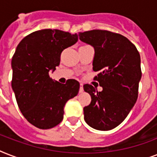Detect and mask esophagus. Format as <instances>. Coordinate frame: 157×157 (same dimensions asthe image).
Returning <instances> with one entry per match:
<instances>
[{
    "label": "esophagus",
    "instance_id": "esophagus-1",
    "mask_svg": "<svg viewBox=\"0 0 157 157\" xmlns=\"http://www.w3.org/2000/svg\"><path fill=\"white\" fill-rule=\"evenodd\" d=\"M83 91H84L83 85H82V84H81V85H80V90H79V92H80V93H82Z\"/></svg>",
    "mask_w": 157,
    "mask_h": 157
}]
</instances>
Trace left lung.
Here are the masks:
<instances>
[{
	"mask_svg": "<svg viewBox=\"0 0 157 157\" xmlns=\"http://www.w3.org/2000/svg\"><path fill=\"white\" fill-rule=\"evenodd\" d=\"M81 41L94 49V80L103 90L86 84L84 90L91 96L84 107V119L98 130H110L124 121L136 103L142 76L140 54L125 36L106 30L79 33Z\"/></svg>",
	"mask_w": 157,
	"mask_h": 157,
	"instance_id": "left-lung-1",
	"label": "left lung"
}]
</instances>
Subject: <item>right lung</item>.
Returning a JSON list of instances; mask_svg holds the SVG:
<instances>
[{
	"instance_id": "right-lung-1",
	"label": "right lung",
	"mask_w": 157,
	"mask_h": 157,
	"mask_svg": "<svg viewBox=\"0 0 157 157\" xmlns=\"http://www.w3.org/2000/svg\"><path fill=\"white\" fill-rule=\"evenodd\" d=\"M77 40V34L43 29L25 36L16 48L11 61V86L23 117L39 129L59 124L66 103L78 94L77 81L70 79L61 84L49 76L60 63L63 50Z\"/></svg>"
}]
</instances>
